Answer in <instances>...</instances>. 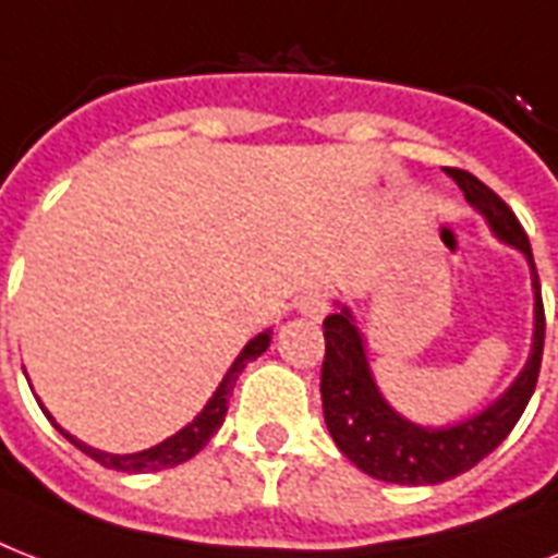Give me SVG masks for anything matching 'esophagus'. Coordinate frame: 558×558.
I'll list each match as a JSON object with an SVG mask.
<instances>
[{"instance_id": "obj_1", "label": "esophagus", "mask_w": 558, "mask_h": 558, "mask_svg": "<svg viewBox=\"0 0 558 558\" xmlns=\"http://www.w3.org/2000/svg\"><path fill=\"white\" fill-rule=\"evenodd\" d=\"M327 310H330V301H327V292L324 289H310V292H304V295L298 298V313L306 315V318H324L327 315Z\"/></svg>"}]
</instances>
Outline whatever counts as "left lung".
<instances>
[{
	"label": "left lung",
	"mask_w": 558,
	"mask_h": 558,
	"mask_svg": "<svg viewBox=\"0 0 558 558\" xmlns=\"http://www.w3.org/2000/svg\"><path fill=\"white\" fill-rule=\"evenodd\" d=\"M449 177L458 182L469 205L484 214L493 234L527 257L533 301H536L533 304V350H530L524 371L493 405H486L481 414L466 416L454 425L425 428V425L405 420L390 408L388 399L381 397L379 385L373 379L371 362H367L365 336L356 327V318L348 306L327 315L324 318L327 353H324L322 365L324 420H327V428H330L341 454L353 460L365 475L385 481V484H442V481L463 475L475 463H481L515 428L533 390H536L538 367H542L545 304H542V287H538L527 234L510 205L493 187H486L481 179L466 170L451 168Z\"/></svg>",
	"instance_id": "left-lung-1"
}]
</instances>
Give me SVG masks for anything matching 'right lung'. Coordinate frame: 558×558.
Here are the masks:
<instances>
[{
	"instance_id": "1",
	"label": "right lung",
	"mask_w": 558,
	"mask_h": 558,
	"mask_svg": "<svg viewBox=\"0 0 558 558\" xmlns=\"http://www.w3.org/2000/svg\"><path fill=\"white\" fill-rule=\"evenodd\" d=\"M269 341H271V330L260 332V336H254V339L248 341L243 350H240V356L234 359V365L228 367V373L222 376V381H219V388L214 390V397L208 399V405L202 408L199 414L193 416V423H187L182 432H177L173 437H168L165 442H159V446H153V449L135 451V454H109V451L92 449V446H86L83 440L72 437V434L65 432V428H60V425H57L51 416H48V420L54 423V428L63 434L65 440L72 442V446H77L83 454H89L92 460H98L100 466L118 469V472H159V469H173V466H179V463L191 460L193 454H196V451H199L202 446H205V442H208L210 437L219 432V425H222V420H226L228 397H231V390H234L236 376L243 373V367L248 365V362H254V359L260 356V353H266ZM43 411H46V408H43Z\"/></svg>"
}]
</instances>
